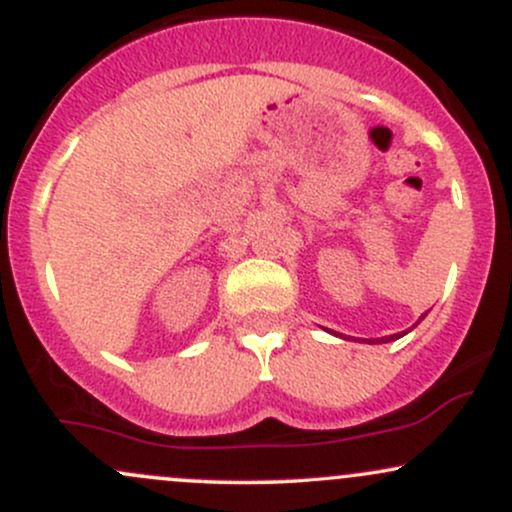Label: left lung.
<instances>
[{"label": "left lung", "mask_w": 512, "mask_h": 512, "mask_svg": "<svg viewBox=\"0 0 512 512\" xmlns=\"http://www.w3.org/2000/svg\"><path fill=\"white\" fill-rule=\"evenodd\" d=\"M392 339H399V334H390V337H383V339H370V342L373 344H378V342H392Z\"/></svg>", "instance_id": "1"}]
</instances>
